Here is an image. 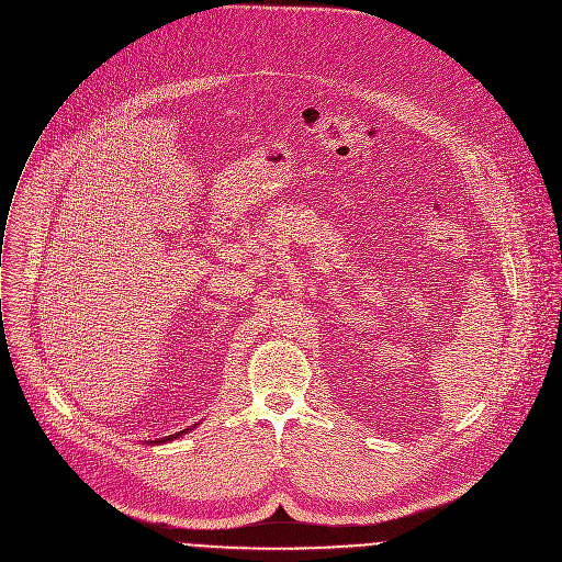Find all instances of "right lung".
Instances as JSON below:
<instances>
[{"label":"right lung","mask_w":562,"mask_h":562,"mask_svg":"<svg viewBox=\"0 0 562 562\" xmlns=\"http://www.w3.org/2000/svg\"><path fill=\"white\" fill-rule=\"evenodd\" d=\"M181 434H186V431H179V434H172V436H166V438H161V440H155V442H166V440H172V438H179Z\"/></svg>","instance_id":"1"}]
</instances>
